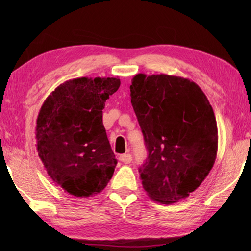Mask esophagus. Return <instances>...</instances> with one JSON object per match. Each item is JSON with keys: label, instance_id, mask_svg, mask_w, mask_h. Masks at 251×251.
<instances>
[{"label": "esophagus", "instance_id": "obj_1", "mask_svg": "<svg viewBox=\"0 0 251 251\" xmlns=\"http://www.w3.org/2000/svg\"><path fill=\"white\" fill-rule=\"evenodd\" d=\"M131 155L130 154H124V155H121L120 156V160L123 161L124 164H129L131 161Z\"/></svg>", "mask_w": 251, "mask_h": 251}]
</instances>
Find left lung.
Segmentation results:
<instances>
[{"instance_id":"left-lung-1","label":"left lung","mask_w":251,"mask_h":251,"mask_svg":"<svg viewBox=\"0 0 251 251\" xmlns=\"http://www.w3.org/2000/svg\"><path fill=\"white\" fill-rule=\"evenodd\" d=\"M129 88L148 151L139 167L144 189L157 202H177L201 186L215 164L214 110L201 88L180 76L139 73Z\"/></svg>"}]
</instances>
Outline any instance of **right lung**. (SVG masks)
Segmentation results:
<instances>
[{
  "label": "right lung",
  "instance_id": "1",
  "mask_svg": "<svg viewBox=\"0 0 251 251\" xmlns=\"http://www.w3.org/2000/svg\"><path fill=\"white\" fill-rule=\"evenodd\" d=\"M120 85L118 77L66 80L40 109L39 157L55 185L75 197L100 193L113 177L117 160L103 125V108Z\"/></svg>",
  "mask_w": 251,
  "mask_h": 251
}]
</instances>
